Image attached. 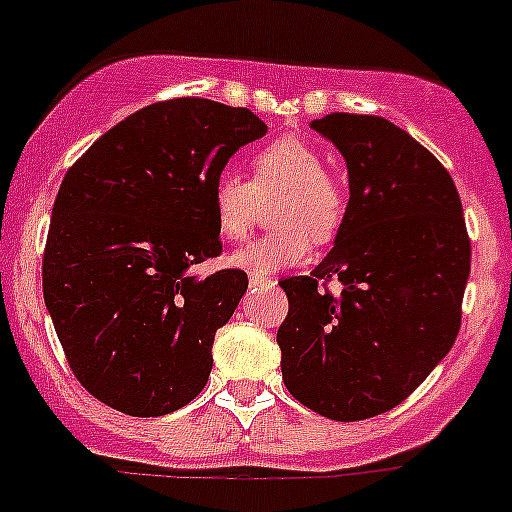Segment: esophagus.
Here are the masks:
<instances>
[{
	"instance_id": "1",
	"label": "esophagus",
	"mask_w": 512,
	"mask_h": 512,
	"mask_svg": "<svg viewBox=\"0 0 512 512\" xmlns=\"http://www.w3.org/2000/svg\"><path fill=\"white\" fill-rule=\"evenodd\" d=\"M260 285H275V280H270L267 275H250V288H260Z\"/></svg>"
}]
</instances>
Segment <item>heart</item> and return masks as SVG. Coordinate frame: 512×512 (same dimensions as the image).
I'll list each match as a JSON object with an SVG mask.
<instances>
[{"label": "heart", "mask_w": 512, "mask_h": 512, "mask_svg": "<svg viewBox=\"0 0 512 512\" xmlns=\"http://www.w3.org/2000/svg\"><path fill=\"white\" fill-rule=\"evenodd\" d=\"M272 194L278 197L270 207L275 229L229 257V265L237 270L267 275L300 265L313 255V240L328 245L341 232L348 212L343 184L328 174L326 159L313 143L300 136H280L252 154L250 181L234 171L217 174L209 207L219 237L245 240L260 202Z\"/></svg>", "instance_id": "obj_1"}]
</instances>
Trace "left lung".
I'll list each match as a JSON object with an SVG mask.
<instances>
[{"label":"left lung","instance_id":"obj_1","mask_svg":"<svg viewBox=\"0 0 512 512\" xmlns=\"http://www.w3.org/2000/svg\"><path fill=\"white\" fill-rule=\"evenodd\" d=\"M346 159L348 212L310 275L280 280L278 331L290 394L336 422L394 409L450 353L470 278L460 194L442 164L379 116L310 123ZM338 279L342 295L322 290Z\"/></svg>","mask_w":512,"mask_h":512}]
</instances>
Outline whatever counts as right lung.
<instances>
[{"label": "right lung", "instance_id": "add662e5", "mask_svg": "<svg viewBox=\"0 0 512 512\" xmlns=\"http://www.w3.org/2000/svg\"><path fill=\"white\" fill-rule=\"evenodd\" d=\"M265 133L247 108L161 100L103 133L62 179L42 293L75 379L108 407L161 417L207 384L214 333L247 275L189 267L222 252L214 179Z\"/></svg>", "mask_w": 512, "mask_h": 512}]
</instances>
